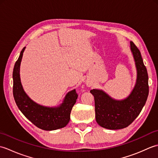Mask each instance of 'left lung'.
Here are the masks:
<instances>
[{"label":"left lung","instance_id":"8db88e82","mask_svg":"<svg viewBox=\"0 0 158 158\" xmlns=\"http://www.w3.org/2000/svg\"><path fill=\"white\" fill-rule=\"evenodd\" d=\"M130 50L136 69V81L129 96L122 100L113 98L102 89H93L96 120L98 125L109 130L123 129L139 116L149 94L148 74L139 49L130 41Z\"/></svg>","mask_w":158,"mask_h":158}]
</instances>
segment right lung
<instances>
[{
    "instance_id": "add662e5",
    "label": "right lung",
    "mask_w": 158,
    "mask_h": 158,
    "mask_svg": "<svg viewBox=\"0 0 158 158\" xmlns=\"http://www.w3.org/2000/svg\"><path fill=\"white\" fill-rule=\"evenodd\" d=\"M26 47L20 52L13 71V93L17 106L23 115L44 130H55L65 127L70 121V112L78 95L75 89L66 94L62 104L57 106H45L33 101L24 91L20 79V64Z\"/></svg>"
}]
</instances>
